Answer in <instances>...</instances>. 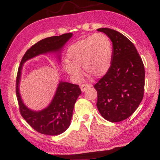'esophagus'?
Returning a JSON list of instances; mask_svg holds the SVG:
<instances>
[{
  "label": "esophagus",
  "instance_id": "34e87169",
  "mask_svg": "<svg viewBox=\"0 0 160 160\" xmlns=\"http://www.w3.org/2000/svg\"><path fill=\"white\" fill-rule=\"evenodd\" d=\"M91 87H92V85H91V84H82V85H80L81 91L85 92L87 89L91 88Z\"/></svg>",
  "mask_w": 160,
  "mask_h": 160
}]
</instances>
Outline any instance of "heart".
<instances>
[{
    "label": "heart",
    "mask_w": 160,
    "mask_h": 160,
    "mask_svg": "<svg viewBox=\"0 0 160 160\" xmlns=\"http://www.w3.org/2000/svg\"><path fill=\"white\" fill-rule=\"evenodd\" d=\"M112 49L109 38L103 33H96L78 40L68 49V62L64 69L75 79L85 73L94 78H101L108 71L111 64Z\"/></svg>",
    "instance_id": "heart-1"
}]
</instances>
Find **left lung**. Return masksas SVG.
Returning <instances> with one entry per match:
<instances>
[{
  "instance_id": "1",
  "label": "left lung",
  "mask_w": 160,
  "mask_h": 160,
  "mask_svg": "<svg viewBox=\"0 0 160 160\" xmlns=\"http://www.w3.org/2000/svg\"><path fill=\"white\" fill-rule=\"evenodd\" d=\"M97 30L110 38L113 52L108 71L94 85L97 106L104 119L118 122L130 117L143 99L144 65L135 46L124 35L108 28Z\"/></svg>"
}]
</instances>
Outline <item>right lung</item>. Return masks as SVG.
<instances>
[{
	"label": "right lung",
	"mask_w": 160,
	"mask_h": 160,
	"mask_svg": "<svg viewBox=\"0 0 160 160\" xmlns=\"http://www.w3.org/2000/svg\"><path fill=\"white\" fill-rule=\"evenodd\" d=\"M72 36L71 33H68L52 36L32 45L23 56L17 71L16 94L20 114L32 128L42 134L56 136L67 129L70 125L75 101L81 94V90L79 85L61 82L50 106L41 111H32L23 103L19 92V82L23 63L38 54L60 50Z\"/></svg>",
	"instance_id": "obj_1"
}]
</instances>
